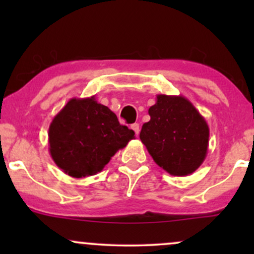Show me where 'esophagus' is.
Listing matches in <instances>:
<instances>
[{"instance_id": "34e87169", "label": "esophagus", "mask_w": 254, "mask_h": 254, "mask_svg": "<svg viewBox=\"0 0 254 254\" xmlns=\"http://www.w3.org/2000/svg\"><path fill=\"white\" fill-rule=\"evenodd\" d=\"M131 129L133 130V132L136 133V136H138V133H139V125L138 124H137V123L132 124V125H131Z\"/></svg>"}]
</instances>
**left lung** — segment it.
Wrapping results in <instances>:
<instances>
[{
	"label": "left lung",
	"mask_w": 254,
	"mask_h": 254,
	"mask_svg": "<svg viewBox=\"0 0 254 254\" xmlns=\"http://www.w3.org/2000/svg\"><path fill=\"white\" fill-rule=\"evenodd\" d=\"M150 121L142 125L141 138L156 165L171 176H190L208 153L209 127L183 95H156Z\"/></svg>",
	"instance_id": "obj_1"
}]
</instances>
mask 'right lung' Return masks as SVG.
<instances>
[{
  "instance_id": "obj_1",
  "label": "right lung",
  "mask_w": 254,
  "mask_h": 254,
  "mask_svg": "<svg viewBox=\"0 0 254 254\" xmlns=\"http://www.w3.org/2000/svg\"><path fill=\"white\" fill-rule=\"evenodd\" d=\"M135 132L99 104L95 95L72 98L52 119L49 151L54 162L72 178L94 176L127 147Z\"/></svg>"
}]
</instances>
